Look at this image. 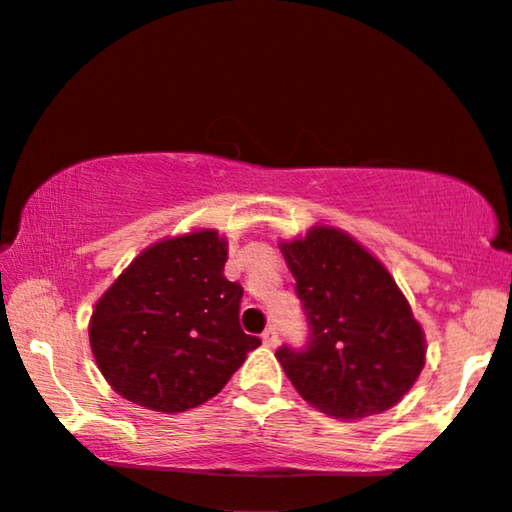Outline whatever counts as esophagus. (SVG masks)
I'll use <instances>...</instances> for the list:
<instances>
[{
    "label": "esophagus",
    "mask_w": 512,
    "mask_h": 512,
    "mask_svg": "<svg viewBox=\"0 0 512 512\" xmlns=\"http://www.w3.org/2000/svg\"><path fill=\"white\" fill-rule=\"evenodd\" d=\"M262 342H264V346H269V349H276V346H278L276 327H267V330L262 332Z\"/></svg>",
    "instance_id": "esophagus-1"
}]
</instances>
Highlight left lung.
Segmentation results:
<instances>
[{
  "mask_svg": "<svg viewBox=\"0 0 512 512\" xmlns=\"http://www.w3.org/2000/svg\"><path fill=\"white\" fill-rule=\"evenodd\" d=\"M281 252L309 323L304 349L278 363L306 403L335 419L391 410L426 365V337L384 264L335 227H311Z\"/></svg>",
  "mask_w": 512,
  "mask_h": 512,
  "instance_id": "obj_1",
  "label": "left lung"
}]
</instances>
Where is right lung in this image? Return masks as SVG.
<instances>
[{
	"mask_svg": "<svg viewBox=\"0 0 512 512\" xmlns=\"http://www.w3.org/2000/svg\"><path fill=\"white\" fill-rule=\"evenodd\" d=\"M215 229L140 252L95 304L88 339L107 384L154 412H187L224 388L262 342L238 323L243 288L224 278Z\"/></svg>",
	"mask_w": 512,
	"mask_h": 512,
	"instance_id": "add662e5",
	"label": "right lung"
}]
</instances>
